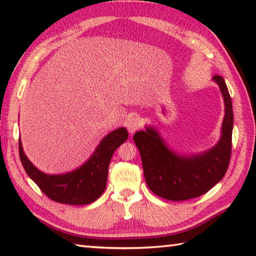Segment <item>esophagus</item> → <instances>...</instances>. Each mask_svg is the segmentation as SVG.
<instances>
[{
  "instance_id": "esophagus-1",
  "label": "esophagus",
  "mask_w": 256,
  "mask_h": 256,
  "mask_svg": "<svg viewBox=\"0 0 256 256\" xmlns=\"http://www.w3.org/2000/svg\"><path fill=\"white\" fill-rule=\"evenodd\" d=\"M125 125H126L128 132L131 133V134H133L134 132H136L138 130L141 128V118H138V115L131 116V118H128L126 120V122H125Z\"/></svg>"
}]
</instances>
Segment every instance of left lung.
<instances>
[{"label":"left lung","mask_w":256,"mask_h":256,"mask_svg":"<svg viewBox=\"0 0 256 256\" xmlns=\"http://www.w3.org/2000/svg\"><path fill=\"white\" fill-rule=\"evenodd\" d=\"M212 79L219 86L224 102L222 136L214 148L198 154L180 156L168 148L152 128L133 136L146 185L156 196L170 201L190 200L206 193L226 174L232 154V98L222 76Z\"/></svg>","instance_id":"obj_1"}]
</instances>
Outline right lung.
I'll list each match as a JSON object with an SVG mask.
<instances>
[{
	"label": "right lung",
	"instance_id": "1",
	"mask_svg": "<svg viewBox=\"0 0 256 256\" xmlns=\"http://www.w3.org/2000/svg\"><path fill=\"white\" fill-rule=\"evenodd\" d=\"M125 128H120L102 138L92 157L78 170L60 175H47L38 170L24 154L19 140V156L26 172L50 200L64 204H89L106 188L108 166L114 151L128 140Z\"/></svg>",
	"mask_w": 256,
	"mask_h": 256
}]
</instances>
